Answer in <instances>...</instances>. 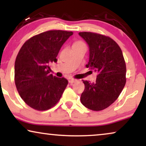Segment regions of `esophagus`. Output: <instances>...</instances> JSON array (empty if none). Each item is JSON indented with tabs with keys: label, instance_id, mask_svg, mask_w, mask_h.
<instances>
[{
	"label": "esophagus",
	"instance_id": "obj_1",
	"mask_svg": "<svg viewBox=\"0 0 146 146\" xmlns=\"http://www.w3.org/2000/svg\"><path fill=\"white\" fill-rule=\"evenodd\" d=\"M76 82V79L71 78V79L69 80V83L70 84H73V83Z\"/></svg>",
	"mask_w": 146,
	"mask_h": 146
}]
</instances>
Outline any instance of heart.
I'll list each match as a JSON object with an SVG mask.
<instances>
[{
  "label": "heart",
  "instance_id": "1",
  "mask_svg": "<svg viewBox=\"0 0 146 146\" xmlns=\"http://www.w3.org/2000/svg\"><path fill=\"white\" fill-rule=\"evenodd\" d=\"M84 45H86V44L84 42L81 41V40H78V41H76L74 42L72 46H73V48H74V47H78V46H84Z\"/></svg>",
  "mask_w": 146,
  "mask_h": 146
}]
</instances>
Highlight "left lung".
Masks as SVG:
<instances>
[{"instance_id":"obj_1","label":"left lung","mask_w":146,"mask_h":146,"mask_svg":"<svg viewBox=\"0 0 146 146\" xmlns=\"http://www.w3.org/2000/svg\"><path fill=\"white\" fill-rule=\"evenodd\" d=\"M79 35L89 46V62L86 66L98 72L95 83L83 80L85 88L81 102L92 110H102L116 100L124 88V58L120 47L109 36L90 32H82Z\"/></svg>"}]
</instances>
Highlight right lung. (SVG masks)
Returning <instances> with one entry per match:
<instances>
[{
    "mask_svg": "<svg viewBox=\"0 0 146 146\" xmlns=\"http://www.w3.org/2000/svg\"><path fill=\"white\" fill-rule=\"evenodd\" d=\"M72 32L49 31L31 37L24 43L15 64V82L21 98L38 111L56 104L68 82L50 74L49 64L57 62L62 46Z\"/></svg>",
    "mask_w": 146,
    "mask_h": 146,
    "instance_id": "obj_1",
    "label": "right lung"
}]
</instances>
